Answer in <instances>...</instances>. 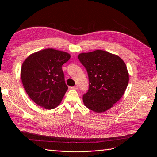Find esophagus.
Returning <instances> with one entry per match:
<instances>
[{"label": "esophagus", "mask_w": 157, "mask_h": 157, "mask_svg": "<svg viewBox=\"0 0 157 157\" xmlns=\"http://www.w3.org/2000/svg\"><path fill=\"white\" fill-rule=\"evenodd\" d=\"M71 89H73V90H78V86H77V85H76V86H73V87H71Z\"/></svg>", "instance_id": "obj_1"}]
</instances>
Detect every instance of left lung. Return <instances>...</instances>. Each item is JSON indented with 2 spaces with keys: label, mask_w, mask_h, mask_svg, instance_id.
I'll use <instances>...</instances> for the list:
<instances>
[{
  "label": "left lung",
  "mask_w": 157,
  "mask_h": 157,
  "mask_svg": "<svg viewBox=\"0 0 157 157\" xmlns=\"http://www.w3.org/2000/svg\"><path fill=\"white\" fill-rule=\"evenodd\" d=\"M86 69L89 88L82 96L86 107L96 113L106 111L124 94L129 81L126 65L120 57L101 50L80 54Z\"/></svg>",
  "instance_id": "left-lung-1"
}]
</instances>
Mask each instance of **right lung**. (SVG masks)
Wrapping results in <instances>:
<instances>
[{"instance_id":"add662e5","label":"right lung","mask_w":157,"mask_h":157,"mask_svg":"<svg viewBox=\"0 0 157 157\" xmlns=\"http://www.w3.org/2000/svg\"><path fill=\"white\" fill-rule=\"evenodd\" d=\"M70 58L67 52L48 48L30 55L23 63V87L38 105L52 109L61 103L68 89L61 67Z\"/></svg>"}]
</instances>
